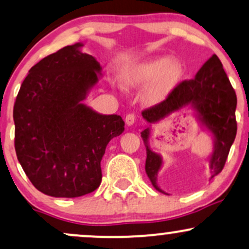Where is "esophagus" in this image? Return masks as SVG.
Returning <instances> with one entry per match:
<instances>
[{
  "instance_id": "1",
  "label": "esophagus",
  "mask_w": 249,
  "mask_h": 249,
  "mask_svg": "<svg viewBox=\"0 0 249 249\" xmlns=\"http://www.w3.org/2000/svg\"><path fill=\"white\" fill-rule=\"evenodd\" d=\"M134 122H136V116H134L133 113H128V115L125 117V123H126L127 126L133 125Z\"/></svg>"
}]
</instances>
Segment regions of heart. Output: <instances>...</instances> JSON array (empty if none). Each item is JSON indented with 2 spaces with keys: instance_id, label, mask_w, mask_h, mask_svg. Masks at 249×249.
Returning a JSON list of instances; mask_svg holds the SVG:
<instances>
[{
  "instance_id": "b5f03b06",
  "label": "heart",
  "mask_w": 249,
  "mask_h": 249,
  "mask_svg": "<svg viewBox=\"0 0 249 249\" xmlns=\"http://www.w3.org/2000/svg\"><path fill=\"white\" fill-rule=\"evenodd\" d=\"M184 73V66L179 60L168 55L154 56L125 68L122 82L127 88H140L148 84L143 91V101L147 104H158L178 88Z\"/></svg>"
}]
</instances>
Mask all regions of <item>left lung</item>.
<instances>
[{"label": "left lung", "mask_w": 249, "mask_h": 249, "mask_svg": "<svg viewBox=\"0 0 249 249\" xmlns=\"http://www.w3.org/2000/svg\"><path fill=\"white\" fill-rule=\"evenodd\" d=\"M188 107L194 110L196 118L213 138V151L209 158L212 178L223 170L236 136V95L219 58L215 54L202 66L193 80L179 83L166 100L143 110L142 115L148 124H155ZM149 136L151 128L146 127L142 132L147 154L146 174L155 189L166 194L158 185V174L163 161L160 154L149 147Z\"/></svg>", "instance_id": "left-lung-1"}]
</instances>
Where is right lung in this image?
I'll list each match as a JSON object with an SVG mask.
<instances>
[{
	"label": "right lung",
	"mask_w": 249,
	"mask_h": 249,
	"mask_svg": "<svg viewBox=\"0 0 249 249\" xmlns=\"http://www.w3.org/2000/svg\"><path fill=\"white\" fill-rule=\"evenodd\" d=\"M82 46H66L36 64L14 106L17 159L31 183L52 197L97 189L107 145L124 131L121 116L101 115L83 103L102 67Z\"/></svg>",
	"instance_id": "add662e5"
}]
</instances>
